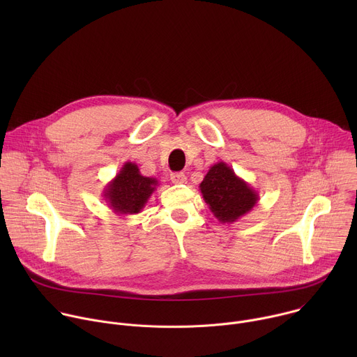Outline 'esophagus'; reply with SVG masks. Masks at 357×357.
Here are the masks:
<instances>
[{"instance_id": "obj_1", "label": "esophagus", "mask_w": 357, "mask_h": 357, "mask_svg": "<svg viewBox=\"0 0 357 357\" xmlns=\"http://www.w3.org/2000/svg\"><path fill=\"white\" fill-rule=\"evenodd\" d=\"M171 181H172V183H175V185L183 183V182H186V175H185V174H182V172L172 174V175H171Z\"/></svg>"}]
</instances>
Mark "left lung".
<instances>
[{
	"label": "left lung",
	"instance_id": "1",
	"mask_svg": "<svg viewBox=\"0 0 357 357\" xmlns=\"http://www.w3.org/2000/svg\"><path fill=\"white\" fill-rule=\"evenodd\" d=\"M211 212L222 223H233L252 211L260 200L259 192L223 161L216 162L199 185Z\"/></svg>",
	"mask_w": 357,
	"mask_h": 357
}]
</instances>
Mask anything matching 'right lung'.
Segmentation results:
<instances>
[{
  "label": "right lung",
  "instance_id": "right-lung-1",
  "mask_svg": "<svg viewBox=\"0 0 357 357\" xmlns=\"http://www.w3.org/2000/svg\"><path fill=\"white\" fill-rule=\"evenodd\" d=\"M158 181L144 176L134 162H126L120 172L103 190L109 208L117 215H137L142 212L151 195L157 190Z\"/></svg>",
  "mask_w": 357,
  "mask_h": 357
}]
</instances>
